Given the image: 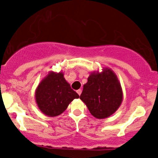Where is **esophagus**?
<instances>
[{
  "label": "esophagus",
  "instance_id": "esophagus-1",
  "mask_svg": "<svg viewBox=\"0 0 158 158\" xmlns=\"http://www.w3.org/2000/svg\"><path fill=\"white\" fill-rule=\"evenodd\" d=\"M77 94H79V96H80V94H81V89H79V90H77Z\"/></svg>",
  "mask_w": 158,
  "mask_h": 158
}]
</instances>
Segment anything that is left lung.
Returning <instances> with one entry per match:
<instances>
[{"label": "left lung", "instance_id": "left-lung-1", "mask_svg": "<svg viewBox=\"0 0 158 158\" xmlns=\"http://www.w3.org/2000/svg\"><path fill=\"white\" fill-rule=\"evenodd\" d=\"M80 99L90 114L98 119L109 117L116 111L123 100V92L117 76L111 70L90 75L83 86Z\"/></svg>", "mask_w": 158, "mask_h": 158}]
</instances>
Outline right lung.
Returning a JSON list of instances; mask_svg holds the SVG:
<instances>
[{
  "label": "right lung",
  "instance_id": "add662e5",
  "mask_svg": "<svg viewBox=\"0 0 158 158\" xmlns=\"http://www.w3.org/2000/svg\"><path fill=\"white\" fill-rule=\"evenodd\" d=\"M79 94L70 88L62 73L51 72L38 86L35 99L39 109L49 117H56L64 111Z\"/></svg>",
  "mask_w": 158,
  "mask_h": 158
}]
</instances>
